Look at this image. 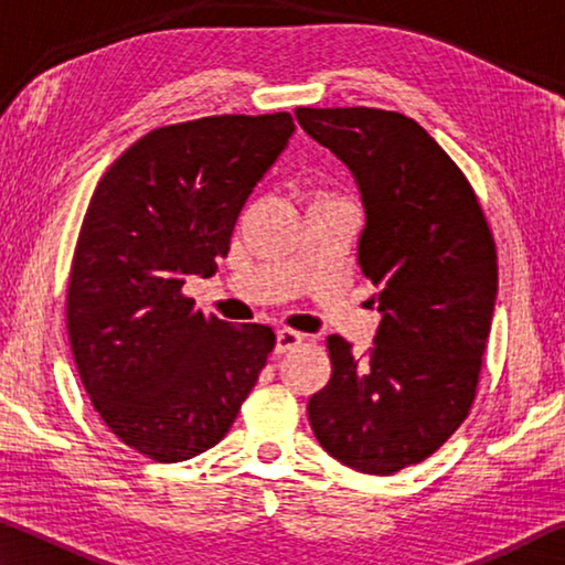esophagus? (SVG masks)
Listing matches in <instances>:
<instances>
[{"label":"esophagus","instance_id":"obj_1","mask_svg":"<svg viewBox=\"0 0 565 565\" xmlns=\"http://www.w3.org/2000/svg\"><path fill=\"white\" fill-rule=\"evenodd\" d=\"M301 341H303V333L291 331V329H281V331H276V347H274V351L276 353H286V351H291V349L299 347Z\"/></svg>","mask_w":565,"mask_h":565}]
</instances>
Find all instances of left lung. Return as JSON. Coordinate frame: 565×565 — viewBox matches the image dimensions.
<instances>
[{"mask_svg": "<svg viewBox=\"0 0 565 565\" xmlns=\"http://www.w3.org/2000/svg\"><path fill=\"white\" fill-rule=\"evenodd\" d=\"M294 114L356 181L359 266L381 311L361 356L327 339L331 379L306 411L329 456L391 476L444 446L473 404L499 291L495 244L461 169L414 119L369 107Z\"/></svg>", "mask_w": 565, "mask_h": 565, "instance_id": "obj_1", "label": "left lung"}]
</instances>
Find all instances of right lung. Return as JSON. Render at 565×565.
Listing matches in <instances>:
<instances>
[{"instance_id":"add662e5","label":"right lung","mask_w":565,"mask_h":565,"mask_svg":"<svg viewBox=\"0 0 565 565\" xmlns=\"http://www.w3.org/2000/svg\"><path fill=\"white\" fill-rule=\"evenodd\" d=\"M291 114H224L149 131L114 161L84 216L66 289L76 371L134 451L186 461L222 441L274 331L194 309L248 194L294 134Z\"/></svg>"}]
</instances>
